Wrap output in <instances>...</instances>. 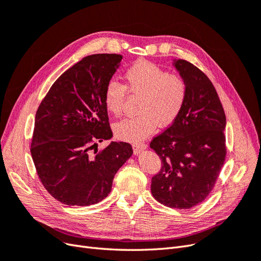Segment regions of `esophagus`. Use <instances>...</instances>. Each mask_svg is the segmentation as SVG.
<instances>
[{"mask_svg":"<svg viewBox=\"0 0 261 261\" xmlns=\"http://www.w3.org/2000/svg\"><path fill=\"white\" fill-rule=\"evenodd\" d=\"M146 148H147L146 144H134L133 145L134 153H135V154H138L140 151H143V150H145Z\"/></svg>","mask_w":261,"mask_h":261,"instance_id":"obj_1","label":"esophagus"}]
</instances>
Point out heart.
I'll list each match as a JSON object with an SVG mask.
<instances>
[{
	"instance_id": "obj_1",
	"label": "heart",
	"mask_w": 261,
	"mask_h": 261,
	"mask_svg": "<svg viewBox=\"0 0 261 261\" xmlns=\"http://www.w3.org/2000/svg\"><path fill=\"white\" fill-rule=\"evenodd\" d=\"M125 86L111 81L105 88L103 101L107 111L120 116L126 89L141 94L139 114L125 118L114 125L115 136L125 141H139L151 134L156 124L165 127L174 122L184 108L187 84L181 76L147 61H138L124 74Z\"/></svg>"
}]
</instances>
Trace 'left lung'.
Here are the masks:
<instances>
[{
  "label": "left lung",
  "mask_w": 261,
  "mask_h": 261,
  "mask_svg": "<svg viewBox=\"0 0 261 261\" xmlns=\"http://www.w3.org/2000/svg\"><path fill=\"white\" fill-rule=\"evenodd\" d=\"M174 66L187 84V97L176 120L150 143L161 159L151 194L164 206L189 209L207 198L223 167L226 118L207 75L185 60H175Z\"/></svg>",
  "instance_id": "left-lung-1"
}]
</instances>
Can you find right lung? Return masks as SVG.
Listing matches in <instances>:
<instances>
[{
  "mask_svg": "<svg viewBox=\"0 0 261 261\" xmlns=\"http://www.w3.org/2000/svg\"><path fill=\"white\" fill-rule=\"evenodd\" d=\"M123 57L92 54L76 63L52 85L39 106L30 152L49 194L67 206L100 202L114 175L133 154L128 143H97L112 137L103 92Z\"/></svg>",
  "mask_w": 261,
  "mask_h": 261,
  "instance_id": "add662e5",
  "label": "right lung"
}]
</instances>
